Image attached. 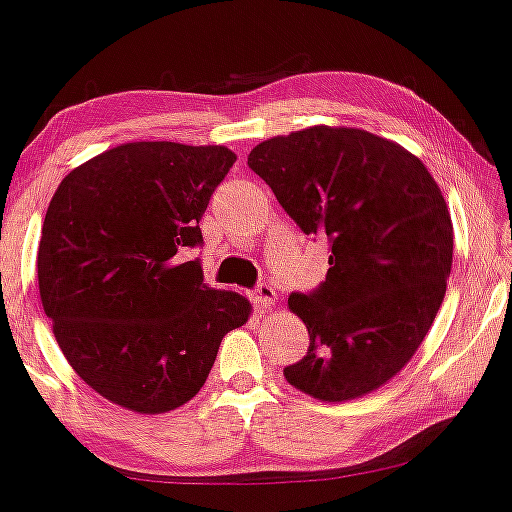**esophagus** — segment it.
I'll return each instance as SVG.
<instances>
[{
	"label": "esophagus",
	"instance_id": "obj_1",
	"mask_svg": "<svg viewBox=\"0 0 512 512\" xmlns=\"http://www.w3.org/2000/svg\"><path fill=\"white\" fill-rule=\"evenodd\" d=\"M252 298H255V303L260 307H272L279 295H276L272 283H260V286L255 288V293H252Z\"/></svg>",
	"mask_w": 512,
	"mask_h": 512
}]
</instances>
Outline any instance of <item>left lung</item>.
<instances>
[{"label": "left lung", "instance_id": "obj_1", "mask_svg": "<svg viewBox=\"0 0 512 512\" xmlns=\"http://www.w3.org/2000/svg\"><path fill=\"white\" fill-rule=\"evenodd\" d=\"M248 166L305 236L329 240V272L288 307L310 334L283 369L295 389L350 400L408 365L446 295L453 224L405 147L360 128L312 126L252 147Z\"/></svg>", "mask_w": 512, "mask_h": 512}]
</instances>
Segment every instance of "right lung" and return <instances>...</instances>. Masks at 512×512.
Masks as SVG:
<instances>
[{
    "label": "right lung",
    "instance_id": "obj_1",
    "mask_svg": "<svg viewBox=\"0 0 512 512\" xmlns=\"http://www.w3.org/2000/svg\"><path fill=\"white\" fill-rule=\"evenodd\" d=\"M233 162L221 145L126 143L73 169L49 202L42 307L78 377L121 408H181L221 338L248 322V300L209 288L200 260L186 257Z\"/></svg>",
    "mask_w": 512,
    "mask_h": 512
}]
</instances>
